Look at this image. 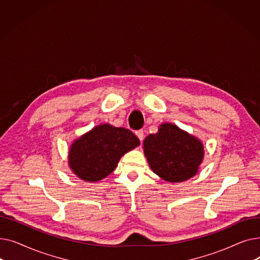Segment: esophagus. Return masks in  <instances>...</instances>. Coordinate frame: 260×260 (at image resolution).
<instances>
[{
    "label": "esophagus",
    "instance_id": "34e87169",
    "mask_svg": "<svg viewBox=\"0 0 260 260\" xmlns=\"http://www.w3.org/2000/svg\"><path fill=\"white\" fill-rule=\"evenodd\" d=\"M136 135H137V137H138L139 140L142 142L143 139H144V132H143L142 129H139V131L136 132Z\"/></svg>",
    "mask_w": 260,
    "mask_h": 260
}]
</instances>
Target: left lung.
I'll use <instances>...</instances> for the list:
<instances>
[{"label": "left lung", "instance_id": "1", "mask_svg": "<svg viewBox=\"0 0 260 260\" xmlns=\"http://www.w3.org/2000/svg\"><path fill=\"white\" fill-rule=\"evenodd\" d=\"M143 148L153 172L169 182L192 178L204 156L200 140L171 123H163L157 134L148 135Z\"/></svg>", "mask_w": 260, "mask_h": 260}]
</instances>
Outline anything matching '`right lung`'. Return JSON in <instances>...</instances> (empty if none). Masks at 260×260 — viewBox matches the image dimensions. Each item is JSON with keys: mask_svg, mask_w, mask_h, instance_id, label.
<instances>
[{"mask_svg": "<svg viewBox=\"0 0 260 260\" xmlns=\"http://www.w3.org/2000/svg\"><path fill=\"white\" fill-rule=\"evenodd\" d=\"M139 144L129 129L101 124L74 141L68 165L82 180L95 182L113 173L120 158Z\"/></svg>", "mask_w": 260, "mask_h": 260, "instance_id": "right-lung-1", "label": "right lung"}]
</instances>
